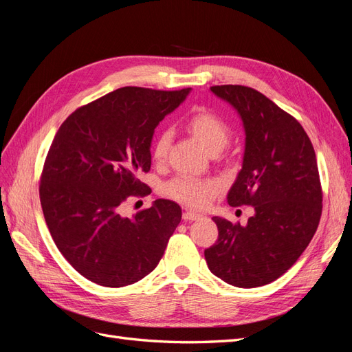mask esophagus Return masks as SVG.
<instances>
[{"instance_id": "esophagus-1", "label": "esophagus", "mask_w": 352, "mask_h": 352, "mask_svg": "<svg viewBox=\"0 0 352 352\" xmlns=\"http://www.w3.org/2000/svg\"><path fill=\"white\" fill-rule=\"evenodd\" d=\"M182 217H184V220H185V221H194V220L201 219L202 216H201V214H198V212H195V211H185Z\"/></svg>"}]
</instances>
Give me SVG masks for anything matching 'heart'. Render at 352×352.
Segmentation results:
<instances>
[{
	"label": "heart",
	"mask_w": 352,
	"mask_h": 352,
	"mask_svg": "<svg viewBox=\"0 0 352 352\" xmlns=\"http://www.w3.org/2000/svg\"><path fill=\"white\" fill-rule=\"evenodd\" d=\"M185 129L208 154L220 153L230 140V127L228 123L206 109H198L189 114L185 120ZM170 145H172V133L168 131L160 132L151 151L155 163L166 162ZM163 194L190 208H204L216 195V186L206 180L179 175L163 185Z\"/></svg>",
	"instance_id": "obj_1"
}]
</instances>
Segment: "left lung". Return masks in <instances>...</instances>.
<instances>
[{
  "mask_svg": "<svg viewBox=\"0 0 352 352\" xmlns=\"http://www.w3.org/2000/svg\"><path fill=\"white\" fill-rule=\"evenodd\" d=\"M241 114L245 154L229 190L232 207L251 206L247 226L212 217L219 238L204 251L208 269L238 287L276 280L313 239L322 217L323 190L310 138L294 116L243 85L210 88Z\"/></svg>",
  "mask_w": 352,
  "mask_h": 352,
  "instance_id": "left-lung-1",
  "label": "left lung"
}]
</instances>
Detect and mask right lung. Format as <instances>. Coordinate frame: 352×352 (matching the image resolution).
<instances>
[{
	"instance_id": "add662e5",
	"label": "right lung",
	"mask_w": 352,
	"mask_h": 352,
	"mask_svg": "<svg viewBox=\"0 0 352 352\" xmlns=\"http://www.w3.org/2000/svg\"><path fill=\"white\" fill-rule=\"evenodd\" d=\"M188 92L119 88L74 110L52 140L39 182L42 211L58 251L88 280L127 286L162 260L180 207L157 199L132 219L120 210L127 198L151 192L138 175L150 172L157 124Z\"/></svg>"
}]
</instances>
